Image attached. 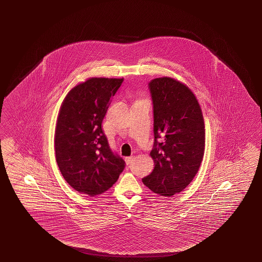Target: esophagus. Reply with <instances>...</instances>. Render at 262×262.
<instances>
[{
  "mask_svg": "<svg viewBox=\"0 0 262 262\" xmlns=\"http://www.w3.org/2000/svg\"><path fill=\"white\" fill-rule=\"evenodd\" d=\"M134 159H135V157H134V156H129V157H125V162H126V164H131V163L133 162Z\"/></svg>",
  "mask_w": 262,
  "mask_h": 262,
  "instance_id": "obj_1",
  "label": "esophagus"
}]
</instances>
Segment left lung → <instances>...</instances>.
I'll return each mask as SVG.
<instances>
[{
	"label": "left lung",
	"mask_w": 262,
	"mask_h": 262,
	"mask_svg": "<svg viewBox=\"0 0 262 262\" xmlns=\"http://www.w3.org/2000/svg\"><path fill=\"white\" fill-rule=\"evenodd\" d=\"M152 100L154 169L142 179L150 190L171 196L194 179L203 159L205 125L199 101L188 86L171 77L148 83Z\"/></svg>",
	"instance_id": "left-lung-1"
}]
</instances>
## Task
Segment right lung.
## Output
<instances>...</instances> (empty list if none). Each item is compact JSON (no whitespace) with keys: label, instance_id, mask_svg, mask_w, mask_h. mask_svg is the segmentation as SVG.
Segmentation results:
<instances>
[{"label":"right lung","instance_id":"1","mask_svg":"<svg viewBox=\"0 0 262 262\" xmlns=\"http://www.w3.org/2000/svg\"><path fill=\"white\" fill-rule=\"evenodd\" d=\"M124 78L91 77L68 92L55 128L56 162L64 180L82 194L104 193L125 162L112 151L101 128L111 99Z\"/></svg>","mask_w":262,"mask_h":262}]
</instances>
